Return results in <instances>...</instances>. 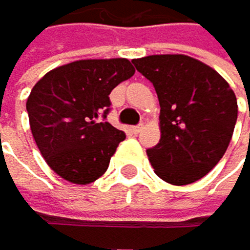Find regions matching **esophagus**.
<instances>
[{"label": "esophagus", "mask_w": 250, "mask_h": 250, "mask_svg": "<svg viewBox=\"0 0 250 250\" xmlns=\"http://www.w3.org/2000/svg\"><path fill=\"white\" fill-rule=\"evenodd\" d=\"M143 129V124H140V126H134V127H130V132L132 134H140Z\"/></svg>", "instance_id": "obj_1"}]
</instances>
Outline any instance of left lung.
Listing matches in <instances>:
<instances>
[{
	"label": "left lung",
	"instance_id": "8db88e82",
	"mask_svg": "<svg viewBox=\"0 0 250 250\" xmlns=\"http://www.w3.org/2000/svg\"><path fill=\"white\" fill-rule=\"evenodd\" d=\"M132 63L152 85L160 104V142L147 149L154 172L171 185L204 177L230 143L238 104L227 81L185 54H154Z\"/></svg>",
	"mask_w": 250,
	"mask_h": 250
}]
</instances>
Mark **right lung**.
<instances>
[{
    "mask_svg": "<svg viewBox=\"0 0 250 250\" xmlns=\"http://www.w3.org/2000/svg\"><path fill=\"white\" fill-rule=\"evenodd\" d=\"M134 74L127 59H85L57 66L35 83L26 103L31 132L57 176L88 185L107 171L126 138L103 120L108 95Z\"/></svg>",
    "mask_w": 250,
    "mask_h": 250,
    "instance_id": "obj_1",
    "label": "right lung"
}]
</instances>
